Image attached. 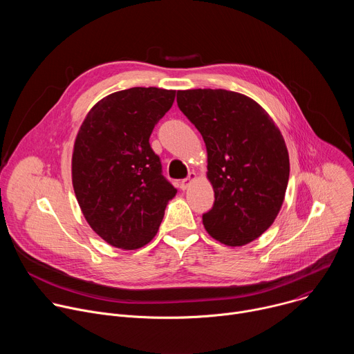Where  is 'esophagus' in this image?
<instances>
[{
  "label": "esophagus",
  "instance_id": "1",
  "mask_svg": "<svg viewBox=\"0 0 354 354\" xmlns=\"http://www.w3.org/2000/svg\"><path fill=\"white\" fill-rule=\"evenodd\" d=\"M193 180H196V174H190L186 179H182V180H180V189H182V190H186V189L192 185Z\"/></svg>",
  "mask_w": 354,
  "mask_h": 354
}]
</instances>
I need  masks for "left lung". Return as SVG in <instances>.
I'll list each match as a JSON object with an SVG mask.
<instances>
[{
  "mask_svg": "<svg viewBox=\"0 0 354 354\" xmlns=\"http://www.w3.org/2000/svg\"><path fill=\"white\" fill-rule=\"evenodd\" d=\"M176 102L206 142L214 206L206 231L227 246L259 238L276 220L290 175L281 131L254 99L225 89L178 91Z\"/></svg>",
  "mask_w": 354,
  "mask_h": 354,
  "instance_id": "obj_1",
  "label": "left lung"
}]
</instances>
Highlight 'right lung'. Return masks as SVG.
I'll use <instances>...</instances> for the list:
<instances>
[{
    "label": "right lung",
    "instance_id": "1",
    "mask_svg": "<svg viewBox=\"0 0 354 354\" xmlns=\"http://www.w3.org/2000/svg\"><path fill=\"white\" fill-rule=\"evenodd\" d=\"M175 92L156 86L113 92L92 106L78 130L74 193L89 227L112 246L134 250L147 245L178 192L162 176L148 141Z\"/></svg>",
    "mask_w": 354,
    "mask_h": 354
}]
</instances>
